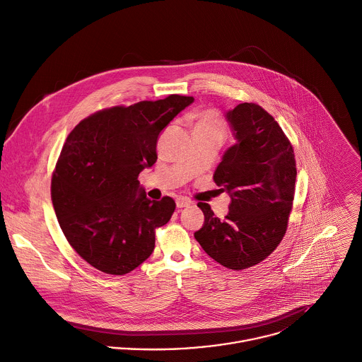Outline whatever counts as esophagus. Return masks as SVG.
Listing matches in <instances>:
<instances>
[{
	"label": "esophagus",
	"instance_id": "34e87169",
	"mask_svg": "<svg viewBox=\"0 0 362 362\" xmlns=\"http://www.w3.org/2000/svg\"><path fill=\"white\" fill-rule=\"evenodd\" d=\"M188 205H191V201H189L188 198L181 197V198L177 199V208H185V206H188Z\"/></svg>",
	"mask_w": 362,
	"mask_h": 362
}]
</instances>
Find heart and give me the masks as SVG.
<instances>
[{
  "label": "heart",
  "instance_id": "obj_1",
  "mask_svg": "<svg viewBox=\"0 0 362 362\" xmlns=\"http://www.w3.org/2000/svg\"><path fill=\"white\" fill-rule=\"evenodd\" d=\"M194 132H206V133H215L223 137L225 126L221 115L215 109H206L195 115L194 117Z\"/></svg>",
  "mask_w": 362,
  "mask_h": 362
}]
</instances>
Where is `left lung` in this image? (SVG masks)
Returning a JSON list of instances; mask_svg holds the SVG:
<instances>
[{"label":"left lung","instance_id":"left-lung-1","mask_svg":"<svg viewBox=\"0 0 362 362\" xmlns=\"http://www.w3.org/2000/svg\"><path fill=\"white\" fill-rule=\"evenodd\" d=\"M238 143L228 148L214 181L230 197L225 219L198 202L205 221L194 233L218 263L243 270L264 260L281 242L293 209L296 160L290 140L262 106L240 103L228 112Z\"/></svg>","mask_w":362,"mask_h":362}]
</instances>
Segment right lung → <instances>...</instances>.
I'll return each mask as SVG.
<instances>
[{"label": "right lung", "mask_w": 362, "mask_h": 362, "mask_svg": "<svg viewBox=\"0 0 362 362\" xmlns=\"http://www.w3.org/2000/svg\"><path fill=\"white\" fill-rule=\"evenodd\" d=\"M192 102V96L170 95L107 107L69 133L51 198L66 240L98 270L122 276L153 253L156 229L171 219L175 201L147 199L137 178L157 161L161 130Z\"/></svg>", "instance_id": "add662e5"}]
</instances>
